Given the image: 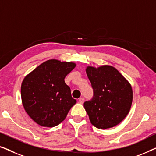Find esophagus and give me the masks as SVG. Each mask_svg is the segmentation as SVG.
I'll return each mask as SVG.
<instances>
[{
  "mask_svg": "<svg viewBox=\"0 0 156 156\" xmlns=\"http://www.w3.org/2000/svg\"><path fill=\"white\" fill-rule=\"evenodd\" d=\"M84 99L83 97H80V99H79V102H80V104H83L84 103Z\"/></svg>",
  "mask_w": 156,
  "mask_h": 156,
  "instance_id": "34e87169",
  "label": "esophagus"
}]
</instances>
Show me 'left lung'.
I'll return each instance as SVG.
<instances>
[{
    "label": "left lung",
    "instance_id": "obj_1",
    "mask_svg": "<svg viewBox=\"0 0 156 156\" xmlns=\"http://www.w3.org/2000/svg\"><path fill=\"white\" fill-rule=\"evenodd\" d=\"M86 72L94 89L93 99L84 104L91 123L99 129L118 125L131 109L133 101L131 84L111 65L88 66Z\"/></svg>",
    "mask_w": 156,
    "mask_h": 156
}]
</instances>
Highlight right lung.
<instances>
[{"label":"right lung","instance_id":"right-lung-1","mask_svg":"<svg viewBox=\"0 0 156 156\" xmlns=\"http://www.w3.org/2000/svg\"><path fill=\"white\" fill-rule=\"evenodd\" d=\"M72 62L52 59L27 74L21 84V99L28 116L43 127H54L65 120L76 100L65 84V76L76 67Z\"/></svg>","mask_w":156,"mask_h":156}]
</instances>
